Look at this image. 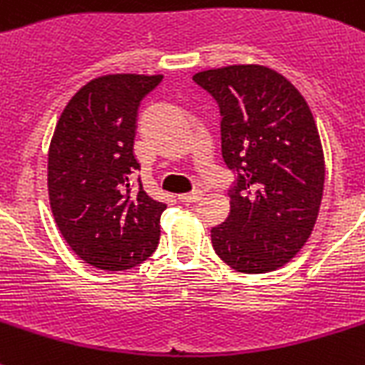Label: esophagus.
Instances as JSON below:
<instances>
[{"mask_svg":"<svg viewBox=\"0 0 365 365\" xmlns=\"http://www.w3.org/2000/svg\"><path fill=\"white\" fill-rule=\"evenodd\" d=\"M202 197H204V191H202V189H195V191L191 192H183V195H180L178 198L182 202H185V204H191V202H198Z\"/></svg>","mask_w":365,"mask_h":365,"instance_id":"1","label":"esophagus"}]
</instances>
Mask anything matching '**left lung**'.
<instances>
[{"label":"left lung","mask_w":365,"mask_h":365,"mask_svg":"<svg viewBox=\"0 0 365 365\" xmlns=\"http://www.w3.org/2000/svg\"><path fill=\"white\" fill-rule=\"evenodd\" d=\"M192 79L219 102L222 158L241 170L211 243L226 265L271 272L295 258L319 215L324 155L304 96L277 70L232 64Z\"/></svg>","instance_id":"obj_1"}]
</instances>
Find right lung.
<instances>
[{
	"label": "right lung",
	"mask_w": 365,
	"mask_h": 365,
	"mask_svg": "<svg viewBox=\"0 0 365 365\" xmlns=\"http://www.w3.org/2000/svg\"><path fill=\"white\" fill-rule=\"evenodd\" d=\"M161 73H107L88 81L66 103L48 152V195L53 219L70 249L103 271L145 262L159 243L167 207L139 187L133 140L140 100Z\"/></svg>",
	"instance_id": "right-lung-1"
}]
</instances>
